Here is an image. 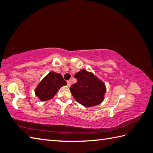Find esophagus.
Listing matches in <instances>:
<instances>
[{
	"label": "esophagus",
	"mask_w": 153,
	"mask_h": 153,
	"mask_svg": "<svg viewBox=\"0 0 153 153\" xmlns=\"http://www.w3.org/2000/svg\"><path fill=\"white\" fill-rule=\"evenodd\" d=\"M67 83H68V85L69 87V86H70L72 84V80L71 79L68 80V81H67Z\"/></svg>",
	"instance_id": "esophagus-1"
}]
</instances>
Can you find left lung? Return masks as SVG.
Wrapping results in <instances>:
<instances>
[{
  "mask_svg": "<svg viewBox=\"0 0 153 153\" xmlns=\"http://www.w3.org/2000/svg\"><path fill=\"white\" fill-rule=\"evenodd\" d=\"M74 77L77 82L71 85L69 90L78 103L85 107H91L103 102L106 91L104 82L85 69L77 72Z\"/></svg>",
  "mask_w": 153,
  "mask_h": 153,
  "instance_id": "1",
  "label": "left lung"
}]
</instances>
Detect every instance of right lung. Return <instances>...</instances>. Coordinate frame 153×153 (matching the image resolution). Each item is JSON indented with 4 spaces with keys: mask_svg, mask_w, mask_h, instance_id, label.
I'll use <instances>...</instances> for the list:
<instances>
[{
    "mask_svg": "<svg viewBox=\"0 0 153 153\" xmlns=\"http://www.w3.org/2000/svg\"><path fill=\"white\" fill-rule=\"evenodd\" d=\"M67 85L62 75L51 71L37 85L35 93L41 102L52 99L59 89Z\"/></svg>",
    "mask_w": 153,
    "mask_h": 153,
    "instance_id": "add662e5",
    "label": "right lung"
}]
</instances>
